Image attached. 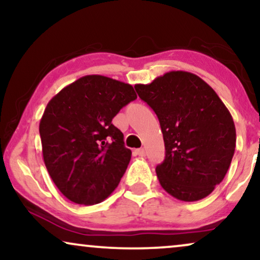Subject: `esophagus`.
<instances>
[{
    "label": "esophagus",
    "instance_id": "obj_1",
    "mask_svg": "<svg viewBox=\"0 0 260 260\" xmlns=\"http://www.w3.org/2000/svg\"><path fill=\"white\" fill-rule=\"evenodd\" d=\"M145 154H147V152H145V150H144L143 148H141V149H136V150H135V155L141 156V157H144Z\"/></svg>",
    "mask_w": 260,
    "mask_h": 260
}]
</instances>
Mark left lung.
Wrapping results in <instances>:
<instances>
[{"label":"left lung","instance_id":"1","mask_svg":"<svg viewBox=\"0 0 260 260\" xmlns=\"http://www.w3.org/2000/svg\"><path fill=\"white\" fill-rule=\"evenodd\" d=\"M159 120L166 157L156 167L163 189L177 200H201L225 177L236 149L232 116L209 85L186 71H170L135 85Z\"/></svg>","mask_w":260,"mask_h":260}]
</instances>
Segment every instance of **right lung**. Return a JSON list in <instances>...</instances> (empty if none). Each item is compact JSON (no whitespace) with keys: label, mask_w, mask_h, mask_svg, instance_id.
<instances>
[{"label":"right lung","mask_w":260,"mask_h":260,"mask_svg":"<svg viewBox=\"0 0 260 260\" xmlns=\"http://www.w3.org/2000/svg\"><path fill=\"white\" fill-rule=\"evenodd\" d=\"M136 98L130 84L91 74L48 102L39 125L42 156L53 182L69 200L95 205L118 186L131 150L111 122Z\"/></svg>","instance_id":"right-lung-1"}]
</instances>
